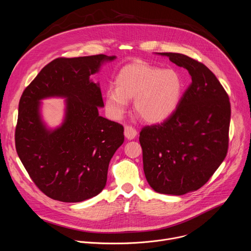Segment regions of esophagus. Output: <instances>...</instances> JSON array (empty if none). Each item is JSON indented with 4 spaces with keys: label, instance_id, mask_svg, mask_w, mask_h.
Here are the masks:
<instances>
[{
    "label": "esophagus",
    "instance_id": "34e87169",
    "mask_svg": "<svg viewBox=\"0 0 251 251\" xmlns=\"http://www.w3.org/2000/svg\"><path fill=\"white\" fill-rule=\"evenodd\" d=\"M124 135L128 140H133L136 135H137V131L134 127L132 126H125L124 128Z\"/></svg>",
    "mask_w": 251,
    "mask_h": 251
}]
</instances>
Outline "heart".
I'll list each match as a JSON object with an SVG mask.
<instances>
[{"mask_svg": "<svg viewBox=\"0 0 251 251\" xmlns=\"http://www.w3.org/2000/svg\"><path fill=\"white\" fill-rule=\"evenodd\" d=\"M115 87L105 92V108L111 118L119 120L127 109L128 99L134 98V110L142 120L160 123L176 111L182 98L183 81L173 69L136 61L119 70Z\"/></svg>", "mask_w": 251, "mask_h": 251, "instance_id": "heart-1", "label": "heart"}]
</instances>
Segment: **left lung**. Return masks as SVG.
Segmentation results:
<instances>
[{
    "instance_id": "left-lung-1",
    "label": "left lung",
    "mask_w": 251,
    "mask_h": 251,
    "mask_svg": "<svg viewBox=\"0 0 251 251\" xmlns=\"http://www.w3.org/2000/svg\"><path fill=\"white\" fill-rule=\"evenodd\" d=\"M158 54L186 68L192 83L167 120L141 130L143 167L155 192L182 196L201 188L225 160L230 102L219 79L201 62L182 53Z\"/></svg>"
}]
</instances>
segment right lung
<instances>
[{"instance_id": "1", "label": "right lung", "mask_w": 251, "mask_h": 251, "mask_svg": "<svg viewBox=\"0 0 251 251\" xmlns=\"http://www.w3.org/2000/svg\"><path fill=\"white\" fill-rule=\"evenodd\" d=\"M115 57L55 58L22 94L16 150L32 182L52 200L79 202L106 185L109 162L124 142V128L99 115L104 103L99 84L90 76ZM48 97L67 98L65 120L54 130L46 128L39 113V101Z\"/></svg>"}]
</instances>
